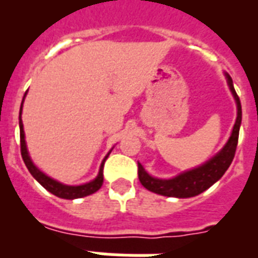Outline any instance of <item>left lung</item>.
<instances>
[{
	"label": "left lung",
	"instance_id": "1",
	"mask_svg": "<svg viewBox=\"0 0 258 258\" xmlns=\"http://www.w3.org/2000/svg\"><path fill=\"white\" fill-rule=\"evenodd\" d=\"M225 77H226L227 86H229V89L233 94V98H234L235 105H237V118H235V123L227 143L223 145L222 149L217 155H214L206 163H203L199 167L179 173L171 179H159V177L152 176L139 163L140 183L145 188L152 191V192L163 195V197H197L207 188H210L214 183H217L223 176V173L226 172L227 168L230 167L231 161L234 159L237 144H238L239 126H241V121H242V109H241V102H239L238 95L235 93L230 75L225 73Z\"/></svg>",
	"mask_w": 258,
	"mask_h": 258
}]
</instances>
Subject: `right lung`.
<instances>
[{
  "instance_id": "right-lung-1",
  "label": "right lung",
  "mask_w": 258,
  "mask_h": 258,
  "mask_svg": "<svg viewBox=\"0 0 258 258\" xmlns=\"http://www.w3.org/2000/svg\"><path fill=\"white\" fill-rule=\"evenodd\" d=\"M25 95L27 93L24 94L23 102H21V107H20V115H19V125H20V143H21V156H23V160L27 165L28 171L31 172V175L35 177L36 180L39 181L40 184L43 185L44 188L49 191L53 195H56L57 198H61V199H78V198H83L87 197V195H91V194L97 192L98 189L102 187V183H103V164L105 161L110 155V152L113 151L111 148L110 151L107 152V155L105 156V159L102 160L101 167H99V172L95 176V179H93L89 183H85V184H79V185H69V184H63L60 181L55 180L51 176H48L43 171H40L37 167L35 165V163L32 161L31 156H29V152H28L27 148V141H25V133H24V125H23V119H21V113H23V105H24V99H25Z\"/></svg>"
}]
</instances>
